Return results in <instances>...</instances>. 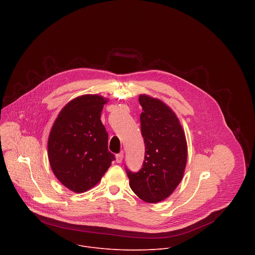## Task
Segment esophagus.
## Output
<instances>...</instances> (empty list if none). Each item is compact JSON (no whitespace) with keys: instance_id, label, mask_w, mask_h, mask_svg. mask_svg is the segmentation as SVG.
I'll return each instance as SVG.
<instances>
[{"instance_id":"34e87169","label":"esophagus","mask_w":255,"mask_h":255,"mask_svg":"<svg viewBox=\"0 0 255 255\" xmlns=\"http://www.w3.org/2000/svg\"><path fill=\"white\" fill-rule=\"evenodd\" d=\"M122 160H123V153L116 154V161H117L118 163H120V162H122Z\"/></svg>"}]
</instances>
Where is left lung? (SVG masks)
<instances>
[{
	"mask_svg": "<svg viewBox=\"0 0 255 255\" xmlns=\"http://www.w3.org/2000/svg\"><path fill=\"white\" fill-rule=\"evenodd\" d=\"M143 112L141 133L145 144L142 167H125L132 191L143 201L157 203L172 194L183 178L188 148L183 128L171 109L157 99L139 96Z\"/></svg>",
	"mask_w": 255,
	"mask_h": 255,
	"instance_id": "8db88e82",
	"label": "left lung"
}]
</instances>
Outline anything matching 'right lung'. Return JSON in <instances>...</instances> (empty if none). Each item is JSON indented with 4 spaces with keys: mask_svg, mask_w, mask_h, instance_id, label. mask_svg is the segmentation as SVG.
I'll return each mask as SVG.
<instances>
[{
    "mask_svg": "<svg viewBox=\"0 0 255 255\" xmlns=\"http://www.w3.org/2000/svg\"><path fill=\"white\" fill-rule=\"evenodd\" d=\"M106 102L98 95L76 98L60 111L50 131V166L72 192L84 193L96 186L115 160L108 150V133L101 122Z\"/></svg>",
    "mask_w": 255,
    "mask_h": 255,
    "instance_id": "obj_1",
    "label": "right lung"
}]
</instances>
